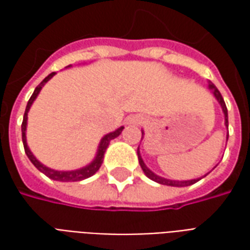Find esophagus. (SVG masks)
<instances>
[{
  "label": "esophagus",
  "instance_id": "esophagus-1",
  "mask_svg": "<svg viewBox=\"0 0 250 250\" xmlns=\"http://www.w3.org/2000/svg\"><path fill=\"white\" fill-rule=\"evenodd\" d=\"M142 120L139 119V118H136V116H134L132 119H131V123H134V125H141Z\"/></svg>",
  "mask_w": 250,
  "mask_h": 250
}]
</instances>
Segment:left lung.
Segmentation results:
<instances>
[{
  "label": "left lung",
  "mask_w": 250,
  "mask_h": 250,
  "mask_svg": "<svg viewBox=\"0 0 250 250\" xmlns=\"http://www.w3.org/2000/svg\"><path fill=\"white\" fill-rule=\"evenodd\" d=\"M210 88L213 89V93H214V96L217 98V100L220 102L221 107H222V111H224V114H225V125H228V108H226V104L224 102V98H222V95L221 92L217 89V88L213 85V84H210ZM229 136V135H228ZM138 159H139V165H141L142 170H143V173L146 174L147 177L152 181H155L158 184L161 185H167V186H190V185L195 184V182H198L199 179H191V181H170V179H165L162 177H158L155 174L152 173L151 170H148L146 167V165L143 162V159L141 158V154H139V148H138Z\"/></svg>",
  "instance_id": "left-lung-1"
}]
</instances>
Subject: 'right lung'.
<instances>
[{
	"instance_id": "1",
	"label": "right lung",
	"mask_w": 250,
	"mask_h": 250,
	"mask_svg": "<svg viewBox=\"0 0 250 250\" xmlns=\"http://www.w3.org/2000/svg\"><path fill=\"white\" fill-rule=\"evenodd\" d=\"M53 75H55V72L49 73V75H48V76H46L45 79H44V80H42V82L36 87L35 92H33V95L30 96L29 102H28V104H26L24 119H22V125H21V131H22V143H24L25 154L28 155V158L30 159V162L33 163L36 167L40 170L41 173L45 174L48 178L55 179V181H62V182H77V181H83V179L89 178L91 175H93V174L96 173L99 168H100L102 163H103L104 152H105V150H107L109 142L122 134L123 127H120V128H118V130L114 131V132H109V134H107V135L104 136L103 139H102V142H100V145H99V150H98V154H96V158H95V161H93L91 165L85 166V167L80 168V170H73V171H56V170H52V168L46 167V166H44L42 163L39 162V161L33 157V154L30 152L29 147H28V145H26V136H25V131H26V119H28V111H29L32 103H33V102H35V99L37 98V95H39V92H40V89L42 88V85H44V84H45V83L48 82Z\"/></svg>"
}]
</instances>
